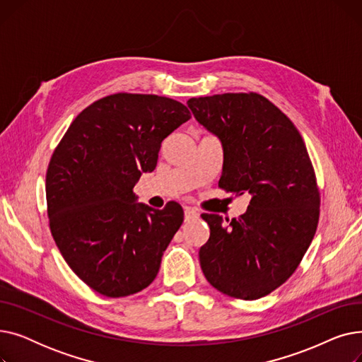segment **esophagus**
I'll list each match as a JSON object with an SVG mask.
<instances>
[{
    "instance_id": "34e87169",
    "label": "esophagus",
    "mask_w": 362,
    "mask_h": 362,
    "mask_svg": "<svg viewBox=\"0 0 362 362\" xmlns=\"http://www.w3.org/2000/svg\"><path fill=\"white\" fill-rule=\"evenodd\" d=\"M198 217H199V214L195 210H192V208H185V220L186 221L198 218Z\"/></svg>"
}]
</instances>
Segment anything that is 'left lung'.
<instances>
[{
  "label": "left lung",
  "mask_w": 362,
  "mask_h": 362,
  "mask_svg": "<svg viewBox=\"0 0 362 362\" xmlns=\"http://www.w3.org/2000/svg\"><path fill=\"white\" fill-rule=\"evenodd\" d=\"M187 107L223 144L218 186L251 197L238 218L202 214L210 239L201 269L224 295L262 298L293 274L317 230L320 192L307 146L286 114L255 92L191 98Z\"/></svg>",
  "instance_id": "left-lung-1"
}]
</instances>
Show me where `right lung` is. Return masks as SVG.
I'll return each instance as SVG.
<instances>
[{
  "label": "right lung",
  "mask_w": 362,
  "mask_h": 362,
  "mask_svg": "<svg viewBox=\"0 0 362 362\" xmlns=\"http://www.w3.org/2000/svg\"><path fill=\"white\" fill-rule=\"evenodd\" d=\"M191 119L182 103L146 93H112L86 107L54 149L47 170L49 229L90 289L108 298L141 292L183 223L168 202H136L133 186L157 165L161 142Z\"/></svg>",
  "instance_id": "1"
}]
</instances>
